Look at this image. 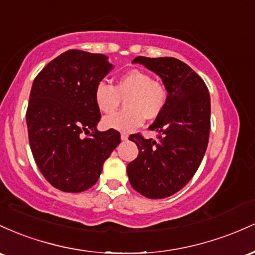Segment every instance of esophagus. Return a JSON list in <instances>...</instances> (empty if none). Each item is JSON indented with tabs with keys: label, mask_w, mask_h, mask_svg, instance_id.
Returning <instances> with one entry per match:
<instances>
[{
	"label": "esophagus",
	"mask_w": 255,
	"mask_h": 255,
	"mask_svg": "<svg viewBox=\"0 0 255 255\" xmlns=\"http://www.w3.org/2000/svg\"><path fill=\"white\" fill-rule=\"evenodd\" d=\"M120 137H122L123 141H125V139L128 138V135L127 132H122V133H120Z\"/></svg>",
	"instance_id": "1"
}]
</instances>
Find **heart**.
Segmentation results:
<instances>
[{
  "label": "heart",
  "instance_id": "1",
  "mask_svg": "<svg viewBox=\"0 0 255 255\" xmlns=\"http://www.w3.org/2000/svg\"><path fill=\"white\" fill-rule=\"evenodd\" d=\"M123 99L127 108L106 117L102 120L105 128L131 131L141 127L145 118L155 119L167 104L168 91L164 83L136 68L123 73L116 87L101 81L94 90L95 104L104 113L114 112L122 105Z\"/></svg>",
  "mask_w": 255,
  "mask_h": 255
}]
</instances>
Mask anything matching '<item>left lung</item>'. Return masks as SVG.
<instances>
[{"label": "left lung", "instance_id": "8db88e82", "mask_svg": "<svg viewBox=\"0 0 255 255\" xmlns=\"http://www.w3.org/2000/svg\"><path fill=\"white\" fill-rule=\"evenodd\" d=\"M132 62L159 74L168 99L149 127L159 133L158 141L141 133L128 137L139 150L128 165V181L143 196L164 199L181 190L201 164L210 136V93L201 77L178 59L137 56Z\"/></svg>", "mask_w": 255, "mask_h": 255}]
</instances>
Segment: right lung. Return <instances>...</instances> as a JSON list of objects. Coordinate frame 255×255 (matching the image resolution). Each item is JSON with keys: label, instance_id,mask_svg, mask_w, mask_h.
<instances>
[{"label": "right lung", "instance_id": "right-lung-1", "mask_svg": "<svg viewBox=\"0 0 255 255\" xmlns=\"http://www.w3.org/2000/svg\"><path fill=\"white\" fill-rule=\"evenodd\" d=\"M111 68L106 55L71 49L51 60L33 81L26 111L28 142L39 171L56 189L81 193L93 187L120 143L114 128L96 130L101 113L94 90Z\"/></svg>", "mask_w": 255, "mask_h": 255}]
</instances>
